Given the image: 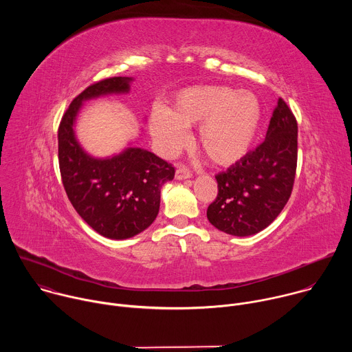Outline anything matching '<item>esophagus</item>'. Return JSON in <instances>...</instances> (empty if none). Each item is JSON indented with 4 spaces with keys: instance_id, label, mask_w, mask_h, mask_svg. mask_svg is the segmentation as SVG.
I'll list each match as a JSON object with an SVG mask.
<instances>
[{
    "instance_id": "34e87169",
    "label": "esophagus",
    "mask_w": 352,
    "mask_h": 352,
    "mask_svg": "<svg viewBox=\"0 0 352 352\" xmlns=\"http://www.w3.org/2000/svg\"><path fill=\"white\" fill-rule=\"evenodd\" d=\"M192 177V173L186 167H178L175 171V179H188Z\"/></svg>"
}]
</instances>
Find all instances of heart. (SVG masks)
Returning <instances> with one entry per match:
<instances>
[{
  "instance_id": "b5f03b06",
  "label": "heart",
  "mask_w": 352,
  "mask_h": 352,
  "mask_svg": "<svg viewBox=\"0 0 352 352\" xmlns=\"http://www.w3.org/2000/svg\"><path fill=\"white\" fill-rule=\"evenodd\" d=\"M258 97L221 85L182 89L170 109L155 107L148 129L160 153L174 156L188 143L185 129L197 126L196 144L213 164L228 167L246 156L261 125Z\"/></svg>"
}]
</instances>
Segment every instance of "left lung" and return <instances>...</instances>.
I'll return each instance as SVG.
<instances>
[{
    "label": "left lung",
    "instance_id": "8db88e82",
    "mask_svg": "<svg viewBox=\"0 0 352 352\" xmlns=\"http://www.w3.org/2000/svg\"><path fill=\"white\" fill-rule=\"evenodd\" d=\"M296 156V120L278 98L265 142L216 175L219 193L208 208L209 221L235 236L254 235L269 227L291 196Z\"/></svg>",
    "mask_w": 352,
    "mask_h": 352
}]
</instances>
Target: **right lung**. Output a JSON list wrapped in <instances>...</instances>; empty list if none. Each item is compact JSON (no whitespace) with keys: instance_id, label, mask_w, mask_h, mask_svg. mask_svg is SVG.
<instances>
[{"instance_id":"1","label":"right lung","mask_w":352,"mask_h":352,"mask_svg":"<svg viewBox=\"0 0 352 352\" xmlns=\"http://www.w3.org/2000/svg\"><path fill=\"white\" fill-rule=\"evenodd\" d=\"M128 76L96 82L72 100L58 128V163L63 185L78 214L100 235L126 239L144 231L160 209L162 186L174 178L171 164L140 147H126L113 157L86 153L75 135L83 102L128 93Z\"/></svg>"}]
</instances>
